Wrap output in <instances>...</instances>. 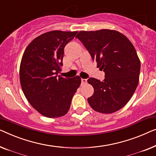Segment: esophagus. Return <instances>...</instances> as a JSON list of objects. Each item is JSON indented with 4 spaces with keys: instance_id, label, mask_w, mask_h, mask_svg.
Listing matches in <instances>:
<instances>
[{
    "instance_id": "obj_1",
    "label": "esophagus",
    "mask_w": 156,
    "mask_h": 156,
    "mask_svg": "<svg viewBox=\"0 0 156 156\" xmlns=\"http://www.w3.org/2000/svg\"><path fill=\"white\" fill-rule=\"evenodd\" d=\"M81 83H82V84H85V83H87V80L86 79L82 78L81 79Z\"/></svg>"
}]
</instances>
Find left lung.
<instances>
[{"label": "left lung", "instance_id": "1", "mask_svg": "<svg viewBox=\"0 0 156 156\" xmlns=\"http://www.w3.org/2000/svg\"><path fill=\"white\" fill-rule=\"evenodd\" d=\"M76 37L105 73L103 81L87 80L94 88L87 102L98 112H115L126 105L139 83L141 62L134 47L116 30L80 31Z\"/></svg>", "mask_w": 156, "mask_h": 156}]
</instances>
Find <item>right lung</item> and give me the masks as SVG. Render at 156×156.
<instances>
[{
    "mask_svg": "<svg viewBox=\"0 0 156 156\" xmlns=\"http://www.w3.org/2000/svg\"><path fill=\"white\" fill-rule=\"evenodd\" d=\"M77 32H46L32 40L23 54L20 67L22 89L30 105L47 117L65 115L80 85L78 76L72 78L58 76L64 47Z\"/></svg>",
    "mask_w": 156,
    "mask_h": 156,
    "instance_id": "obj_1",
    "label": "right lung"
}]
</instances>
